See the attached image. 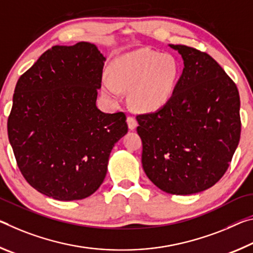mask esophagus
Returning <instances> with one entry per match:
<instances>
[{
	"mask_svg": "<svg viewBox=\"0 0 253 253\" xmlns=\"http://www.w3.org/2000/svg\"><path fill=\"white\" fill-rule=\"evenodd\" d=\"M126 122H127V126H129L130 130H134L135 127L138 126V122H136V120L133 117H127Z\"/></svg>",
	"mask_w": 253,
	"mask_h": 253,
	"instance_id": "esophagus-1",
	"label": "esophagus"
}]
</instances>
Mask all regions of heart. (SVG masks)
Returning a JSON list of instances; mask_svg holds the SVG:
<instances>
[{"mask_svg":"<svg viewBox=\"0 0 253 253\" xmlns=\"http://www.w3.org/2000/svg\"><path fill=\"white\" fill-rule=\"evenodd\" d=\"M180 76V64L169 52L140 49L119 58L111 65L110 76L103 77V92L120 99L129 90L131 106L136 111L154 112L167 105Z\"/></svg>","mask_w":253,"mask_h":253,"instance_id":"1","label":"heart"}]
</instances>
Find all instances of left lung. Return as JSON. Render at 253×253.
<instances>
[{
    "instance_id": "obj_1",
    "label": "left lung",
    "mask_w": 253,
    "mask_h": 253,
    "mask_svg": "<svg viewBox=\"0 0 253 253\" xmlns=\"http://www.w3.org/2000/svg\"><path fill=\"white\" fill-rule=\"evenodd\" d=\"M184 60L170 102L136 115L142 167L164 192L190 195L224 175L241 133L237 85L206 52L169 44Z\"/></svg>"
}]
</instances>
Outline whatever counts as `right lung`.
Here are the masks:
<instances>
[{"instance_id":"obj_1","label":"right lung","mask_w":253,"mask_h":253,"mask_svg":"<svg viewBox=\"0 0 253 253\" xmlns=\"http://www.w3.org/2000/svg\"><path fill=\"white\" fill-rule=\"evenodd\" d=\"M104 61L93 43L53 45L16 83L7 134L20 171L45 196L68 202L92 195L126 134L123 112L96 106Z\"/></svg>"}]
</instances>
